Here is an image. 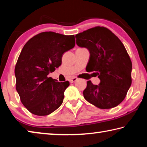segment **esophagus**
I'll use <instances>...</instances> for the list:
<instances>
[{
    "label": "esophagus",
    "mask_w": 147,
    "mask_h": 147,
    "mask_svg": "<svg viewBox=\"0 0 147 147\" xmlns=\"http://www.w3.org/2000/svg\"><path fill=\"white\" fill-rule=\"evenodd\" d=\"M78 78H76V77H73V78H71L70 80H69V82H70V83H73L74 82L76 81Z\"/></svg>",
    "instance_id": "1"
}]
</instances>
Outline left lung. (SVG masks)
I'll list each match as a JSON object with an SVG mask.
<instances>
[{"label":"left lung","mask_w":147,"mask_h":147,"mask_svg":"<svg viewBox=\"0 0 147 147\" xmlns=\"http://www.w3.org/2000/svg\"><path fill=\"white\" fill-rule=\"evenodd\" d=\"M76 39L79 47L90 53L86 69L100 80L98 86L88 81L84 97L100 109L118 106L131 84L132 64L124 45L111 30L99 26L76 34Z\"/></svg>","instance_id":"8db88e82"}]
</instances>
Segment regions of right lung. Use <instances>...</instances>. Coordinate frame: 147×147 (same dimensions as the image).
Listing matches in <instances>:
<instances>
[{
	"label": "right lung",
	"instance_id": "1",
	"mask_svg": "<svg viewBox=\"0 0 147 147\" xmlns=\"http://www.w3.org/2000/svg\"><path fill=\"white\" fill-rule=\"evenodd\" d=\"M75 45L74 35L43 32L26 42L15 67L16 90L24 106L38 116L48 115L61 105L69 82L47 76L61 64L64 53Z\"/></svg>",
	"mask_w": 147,
	"mask_h": 147
}]
</instances>
